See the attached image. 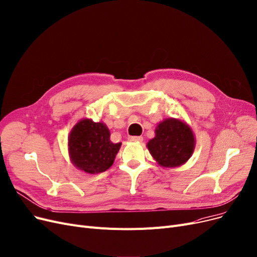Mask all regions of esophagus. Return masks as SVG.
<instances>
[{"label": "esophagus", "mask_w": 257, "mask_h": 257, "mask_svg": "<svg viewBox=\"0 0 257 257\" xmlns=\"http://www.w3.org/2000/svg\"><path fill=\"white\" fill-rule=\"evenodd\" d=\"M129 141H136V142H143V137H129Z\"/></svg>", "instance_id": "34e87169"}]
</instances>
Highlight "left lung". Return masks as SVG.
<instances>
[{"label": "left lung", "mask_w": 257, "mask_h": 257, "mask_svg": "<svg viewBox=\"0 0 257 257\" xmlns=\"http://www.w3.org/2000/svg\"><path fill=\"white\" fill-rule=\"evenodd\" d=\"M194 137L185 122L168 118L159 124L155 138L147 147L151 155L163 167H177L186 163L194 150Z\"/></svg>", "instance_id": "obj_1"}]
</instances>
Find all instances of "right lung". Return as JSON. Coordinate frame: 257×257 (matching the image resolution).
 I'll list each match as a JSON object with an SVG mask.
<instances>
[{
    "mask_svg": "<svg viewBox=\"0 0 257 257\" xmlns=\"http://www.w3.org/2000/svg\"><path fill=\"white\" fill-rule=\"evenodd\" d=\"M68 146L74 166L94 174L112 166L120 143L113 144L110 141V132L103 122L82 119L70 132Z\"/></svg>",
    "mask_w": 257,
    "mask_h": 257,
    "instance_id": "right-lung-1",
    "label": "right lung"
}]
</instances>
